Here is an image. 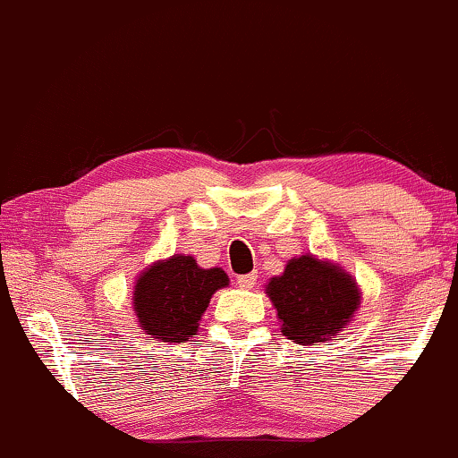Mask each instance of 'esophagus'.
Returning a JSON list of instances; mask_svg holds the SVG:
<instances>
[{
    "mask_svg": "<svg viewBox=\"0 0 458 458\" xmlns=\"http://www.w3.org/2000/svg\"><path fill=\"white\" fill-rule=\"evenodd\" d=\"M238 284L242 289H252L257 284V274L250 272V274H244V276H238Z\"/></svg>",
    "mask_w": 458,
    "mask_h": 458,
    "instance_id": "esophagus-1",
    "label": "esophagus"
}]
</instances>
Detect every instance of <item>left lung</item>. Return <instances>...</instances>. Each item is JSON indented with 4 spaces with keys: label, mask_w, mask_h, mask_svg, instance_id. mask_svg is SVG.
Here are the masks:
<instances>
[{
    "label": "left lung",
    "mask_w": 458,
    "mask_h": 458,
    "mask_svg": "<svg viewBox=\"0 0 458 458\" xmlns=\"http://www.w3.org/2000/svg\"><path fill=\"white\" fill-rule=\"evenodd\" d=\"M283 336L315 345L338 336L360 309V284L335 261L304 252L287 261L281 276L266 284Z\"/></svg>",
    "instance_id": "obj_1"
}]
</instances>
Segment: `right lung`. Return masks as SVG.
Returning <instances> with one entry per match:
<instances>
[{"instance_id": "1", "label": "right lung", "mask_w": 458, "mask_h": 458, "mask_svg": "<svg viewBox=\"0 0 458 458\" xmlns=\"http://www.w3.org/2000/svg\"><path fill=\"white\" fill-rule=\"evenodd\" d=\"M227 284L223 267H201L191 255L154 261L139 274L132 289L139 327L152 341L184 343L197 335L212 295Z\"/></svg>"}]
</instances>
